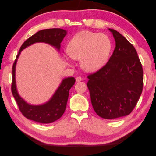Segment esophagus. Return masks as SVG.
<instances>
[{
    "instance_id": "esophagus-1",
    "label": "esophagus",
    "mask_w": 156,
    "mask_h": 156,
    "mask_svg": "<svg viewBox=\"0 0 156 156\" xmlns=\"http://www.w3.org/2000/svg\"><path fill=\"white\" fill-rule=\"evenodd\" d=\"M82 79H82L81 77H76V82H80V81H81Z\"/></svg>"
}]
</instances>
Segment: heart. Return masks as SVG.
I'll return each instance as SVG.
<instances>
[{
	"mask_svg": "<svg viewBox=\"0 0 156 156\" xmlns=\"http://www.w3.org/2000/svg\"><path fill=\"white\" fill-rule=\"evenodd\" d=\"M111 43L109 37L103 33L84 30L77 33L70 40L68 55L64 59L70 64V59L80 60L81 68L88 72H95L105 64L109 56Z\"/></svg>",
	"mask_w": 156,
	"mask_h": 156,
	"instance_id": "b5f03b06",
	"label": "heart"
}]
</instances>
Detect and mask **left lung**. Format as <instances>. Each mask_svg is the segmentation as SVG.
<instances>
[{
  "label": "left lung",
  "mask_w": 156,
  "mask_h": 156,
  "mask_svg": "<svg viewBox=\"0 0 156 156\" xmlns=\"http://www.w3.org/2000/svg\"><path fill=\"white\" fill-rule=\"evenodd\" d=\"M116 47L107 64L88 75L87 87L96 114L113 120L129 115L143 87V70L137 53L119 32L108 29Z\"/></svg>",
  "instance_id": "obj_1"
}]
</instances>
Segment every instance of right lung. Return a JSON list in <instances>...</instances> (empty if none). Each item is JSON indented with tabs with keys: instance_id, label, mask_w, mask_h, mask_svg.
<instances>
[{
	"instance_id": "obj_1",
	"label": "right lung",
	"mask_w": 156,
	"mask_h": 156,
	"mask_svg": "<svg viewBox=\"0 0 156 156\" xmlns=\"http://www.w3.org/2000/svg\"><path fill=\"white\" fill-rule=\"evenodd\" d=\"M67 32L62 29H49L40 30L28 38L21 45L12 67V92L23 115L27 119L38 123L49 124L59 119L66 107L70 88L75 84L74 77L64 79L51 100L40 105H32L21 98L17 91L16 84V65L21 51L36 42H45L54 46L58 50L60 43Z\"/></svg>"
}]
</instances>
